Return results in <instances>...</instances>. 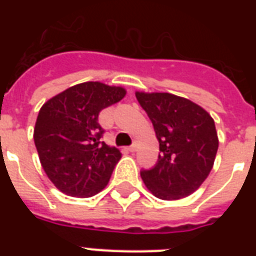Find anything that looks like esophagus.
I'll return each instance as SVG.
<instances>
[{
    "label": "esophagus",
    "mask_w": 256,
    "mask_h": 256,
    "mask_svg": "<svg viewBox=\"0 0 256 256\" xmlns=\"http://www.w3.org/2000/svg\"><path fill=\"white\" fill-rule=\"evenodd\" d=\"M136 150V144H132V146H128V152H134Z\"/></svg>",
    "instance_id": "obj_1"
}]
</instances>
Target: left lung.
<instances>
[{
    "label": "left lung",
    "mask_w": 256,
    "mask_h": 256,
    "mask_svg": "<svg viewBox=\"0 0 256 256\" xmlns=\"http://www.w3.org/2000/svg\"><path fill=\"white\" fill-rule=\"evenodd\" d=\"M160 142L158 162L140 176L152 195L176 200L198 190L214 166L218 134L214 120L187 98L170 92H136Z\"/></svg>",
    "instance_id": "8db88e82"
}]
</instances>
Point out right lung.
Segmentation results:
<instances>
[{
  "label": "right lung",
  "mask_w": 256,
  "mask_h": 256,
  "mask_svg": "<svg viewBox=\"0 0 256 256\" xmlns=\"http://www.w3.org/2000/svg\"><path fill=\"white\" fill-rule=\"evenodd\" d=\"M126 90L84 82L50 98L38 112L34 144L48 178L64 194L88 198L104 190L120 152L100 140L98 116Z\"/></svg>",
  "instance_id": "1"
}]
</instances>
